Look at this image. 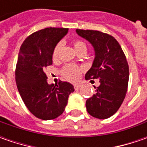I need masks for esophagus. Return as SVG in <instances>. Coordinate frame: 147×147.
I'll list each match as a JSON object with an SVG mask.
<instances>
[{
    "label": "esophagus",
    "mask_w": 147,
    "mask_h": 147,
    "mask_svg": "<svg viewBox=\"0 0 147 147\" xmlns=\"http://www.w3.org/2000/svg\"><path fill=\"white\" fill-rule=\"evenodd\" d=\"M80 88H81V85L80 84H75L74 85V89L75 90H78V89H79Z\"/></svg>",
    "instance_id": "obj_1"
}]
</instances>
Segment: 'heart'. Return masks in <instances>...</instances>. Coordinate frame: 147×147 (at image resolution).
<instances>
[{
  "mask_svg": "<svg viewBox=\"0 0 147 147\" xmlns=\"http://www.w3.org/2000/svg\"><path fill=\"white\" fill-rule=\"evenodd\" d=\"M74 49L77 51L80 50L82 48L87 49V46L86 44L79 40H77L74 42ZM62 47V42H59L54 48L53 51V57L54 58H57L59 55L60 49ZM82 73V69L79 68L78 66H77L75 65H65V67L62 69V74L63 76L65 77L66 79L72 81V82H75L77 80H78V78H80Z\"/></svg>",
  "mask_w": 147,
  "mask_h": 147,
  "instance_id": "b5f03b06",
  "label": "heart"
}]
</instances>
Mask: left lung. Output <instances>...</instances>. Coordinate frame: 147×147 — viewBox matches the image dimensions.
Instances as JSON below:
<instances>
[{"label": "left lung", "mask_w": 147, "mask_h": 147, "mask_svg": "<svg viewBox=\"0 0 147 147\" xmlns=\"http://www.w3.org/2000/svg\"><path fill=\"white\" fill-rule=\"evenodd\" d=\"M77 34L92 44L95 58L85 78L100 80L96 93L87 100L89 115L105 119L115 115L125 98L129 69L125 55L115 37L94 30L76 29Z\"/></svg>", "instance_id": "8db88e82"}]
</instances>
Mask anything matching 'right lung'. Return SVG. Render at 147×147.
Segmentation results:
<instances>
[{"label":"right lung","instance_id":"right-lung-1","mask_svg":"<svg viewBox=\"0 0 147 147\" xmlns=\"http://www.w3.org/2000/svg\"><path fill=\"white\" fill-rule=\"evenodd\" d=\"M69 28H47L28 37L20 47L15 81L21 98L34 116L43 120L54 119L65 110L74 86L67 82L48 84L44 73L52 65L55 47L68 33Z\"/></svg>","mask_w":147,"mask_h":147}]
</instances>
